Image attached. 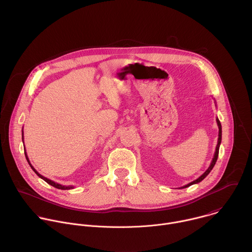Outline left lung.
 <instances>
[{
	"label": "left lung",
	"instance_id": "obj_1",
	"mask_svg": "<svg viewBox=\"0 0 252 252\" xmlns=\"http://www.w3.org/2000/svg\"><path fill=\"white\" fill-rule=\"evenodd\" d=\"M216 122H217V126H218V141H217V144H216V152H215V155H214V158H213V160H212V163H211V165H210V167L208 168V170L201 176V177H199L197 180H193L192 182H190V183H188V184H186V185H184V186H182V187H180V189H182V188H186V187H189L190 185H193V184H196V183H199V182H201L202 180H204L210 173H211V171L213 170V168L215 167V165H216V160H217V158H218V152H219V146H220V144H221V138H222V128H221V123H220V121H219V119L218 118H216Z\"/></svg>",
	"mask_w": 252,
	"mask_h": 252
}]
</instances>
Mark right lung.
Masks as SVG:
<instances>
[{
  "label": "right lung",
  "mask_w": 252,
  "mask_h": 252,
  "mask_svg": "<svg viewBox=\"0 0 252 252\" xmlns=\"http://www.w3.org/2000/svg\"><path fill=\"white\" fill-rule=\"evenodd\" d=\"M22 141H23V143H24V137H23V129H22ZM24 153H25V157H26V159H27V161H28V163H29V165H30V167L32 168V170L35 172L36 174V176L38 177V178H40L41 180H44L45 182H47L48 184H50V185H52L53 187H55V188H58V189H61V190H69V189H72V188H74V186H72V185H68V186H66V185H62V184H59V183H57V182H55V181H53V180H49V179H47V178H45V177H43V176H41L38 172H36V169L32 166V164L30 163V160H29V158H28V155H27V152H26V149L24 148Z\"/></svg>",
  "instance_id": "obj_1"
}]
</instances>
